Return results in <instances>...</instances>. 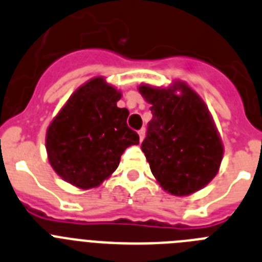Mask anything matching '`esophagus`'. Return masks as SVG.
Masks as SVG:
<instances>
[{
	"mask_svg": "<svg viewBox=\"0 0 262 262\" xmlns=\"http://www.w3.org/2000/svg\"><path fill=\"white\" fill-rule=\"evenodd\" d=\"M138 136H140L141 141H144L145 136H146V130H145V128H142V129H140V130H138Z\"/></svg>",
	"mask_w": 262,
	"mask_h": 262,
	"instance_id": "1",
	"label": "esophagus"
}]
</instances>
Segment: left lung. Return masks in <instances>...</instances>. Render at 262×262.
<instances>
[{"label": "left lung", "mask_w": 262, "mask_h": 262, "mask_svg": "<svg viewBox=\"0 0 262 262\" xmlns=\"http://www.w3.org/2000/svg\"><path fill=\"white\" fill-rule=\"evenodd\" d=\"M153 118L141 149L158 185L175 196L206 187L217 174L224 146L203 99L187 83L169 87L141 84Z\"/></svg>", "instance_id": "8db88e82"}]
</instances>
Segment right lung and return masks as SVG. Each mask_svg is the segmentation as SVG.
I'll return each instance as SVG.
<instances>
[{
    "mask_svg": "<svg viewBox=\"0 0 262 262\" xmlns=\"http://www.w3.org/2000/svg\"><path fill=\"white\" fill-rule=\"evenodd\" d=\"M121 91L96 76L72 93L46 132L54 171L80 190L100 186L115 172L125 149L140 144L128 128L129 111L118 108Z\"/></svg>",
    "mask_w": 262,
    "mask_h": 262,
    "instance_id": "right-lung-1",
    "label": "right lung"
}]
</instances>
